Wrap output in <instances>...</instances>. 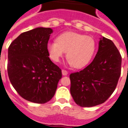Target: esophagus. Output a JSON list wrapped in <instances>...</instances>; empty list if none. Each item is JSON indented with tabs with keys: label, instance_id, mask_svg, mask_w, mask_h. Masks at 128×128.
Masks as SVG:
<instances>
[{
	"label": "esophagus",
	"instance_id": "34e87169",
	"mask_svg": "<svg viewBox=\"0 0 128 128\" xmlns=\"http://www.w3.org/2000/svg\"><path fill=\"white\" fill-rule=\"evenodd\" d=\"M62 75L66 76V75H67V74H68V72L66 70H62Z\"/></svg>",
	"mask_w": 128,
	"mask_h": 128
}]
</instances>
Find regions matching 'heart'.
<instances>
[{"instance_id":"obj_1","label":"heart","mask_w":128,"mask_h":128,"mask_svg":"<svg viewBox=\"0 0 128 128\" xmlns=\"http://www.w3.org/2000/svg\"><path fill=\"white\" fill-rule=\"evenodd\" d=\"M56 41L47 44V50L52 59L59 62L66 52L69 64L75 68L87 65L95 50V41L92 37L74 32L60 34Z\"/></svg>"}]
</instances>
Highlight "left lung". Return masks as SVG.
Here are the masks:
<instances>
[{
    "label": "left lung",
    "mask_w": 128,
    "mask_h": 128,
    "mask_svg": "<svg viewBox=\"0 0 128 128\" xmlns=\"http://www.w3.org/2000/svg\"><path fill=\"white\" fill-rule=\"evenodd\" d=\"M122 57L114 43L103 37L92 62L78 72L71 73L70 92L82 107L103 103L116 88L121 73Z\"/></svg>",
    "instance_id": "left-lung-1"
}]
</instances>
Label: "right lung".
Segmentation results:
<instances>
[{
	"instance_id": "right-lung-1",
	"label": "right lung",
	"mask_w": 128,
	"mask_h": 128,
	"mask_svg": "<svg viewBox=\"0 0 128 128\" xmlns=\"http://www.w3.org/2000/svg\"><path fill=\"white\" fill-rule=\"evenodd\" d=\"M53 30L38 27L22 33L8 48V73L12 86L25 100L43 104L55 95L62 71L48 56Z\"/></svg>"
}]
</instances>
